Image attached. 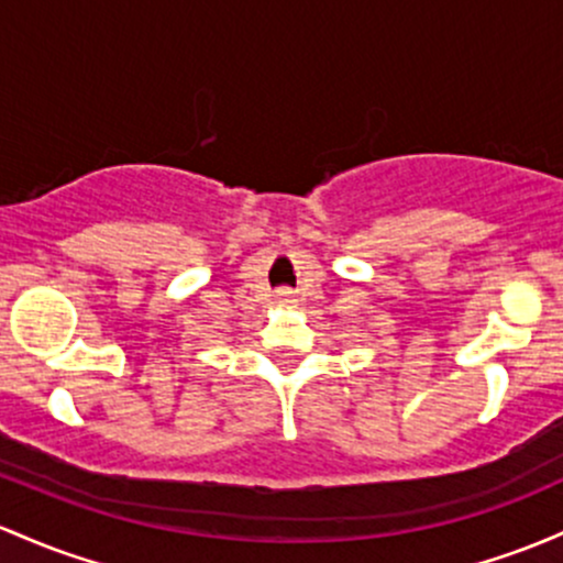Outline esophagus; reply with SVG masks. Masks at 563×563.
Masks as SVG:
<instances>
[{"instance_id": "1", "label": "esophagus", "mask_w": 563, "mask_h": 563, "mask_svg": "<svg viewBox=\"0 0 563 563\" xmlns=\"http://www.w3.org/2000/svg\"><path fill=\"white\" fill-rule=\"evenodd\" d=\"M277 299H280V305H294V301H296L288 291H280V296H277Z\"/></svg>"}]
</instances>
